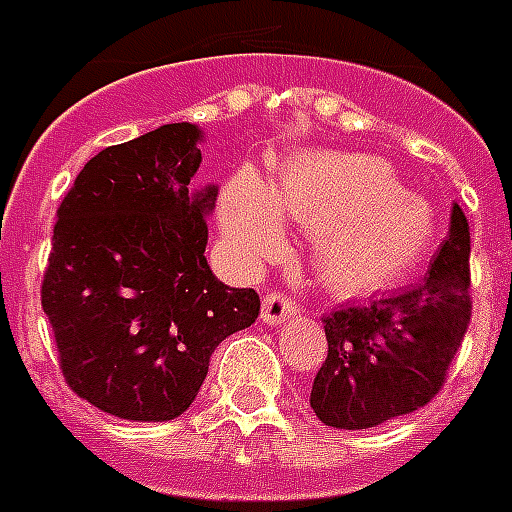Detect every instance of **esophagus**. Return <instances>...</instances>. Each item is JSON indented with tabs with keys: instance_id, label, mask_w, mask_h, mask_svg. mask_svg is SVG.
Returning a JSON list of instances; mask_svg holds the SVG:
<instances>
[{
	"instance_id": "34e87169",
	"label": "esophagus",
	"mask_w": 512,
	"mask_h": 512,
	"mask_svg": "<svg viewBox=\"0 0 512 512\" xmlns=\"http://www.w3.org/2000/svg\"><path fill=\"white\" fill-rule=\"evenodd\" d=\"M260 316H263L265 324L276 327L281 321L297 316V303L292 300V295H287V292H268V295L263 297V313H260Z\"/></svg>"
}]
</instances>
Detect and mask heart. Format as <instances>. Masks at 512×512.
Listing matches in <instances>:
<instances>
[{
    "label": "heart",
    "mask_w": 512,
    "mask_h": 512,
    "mask_svg": "<svg viewBox=\"0 0 512 512\" xmlns=\"http://www.w3.org/2000/svg\"><path fill=\"white\" fill-rule=\"evenodd\" d=\"M313 231V260L340 295H372L406 279L433 244V212L388 162L366 154H297L271 188L252 172L225 185L220 220L249 260L284 247V223Z\"/></svg>",
    "instance_id": "obj_1"
}]
</instances>
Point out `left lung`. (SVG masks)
Masks as SVG:
<instances>
[{
	"instance_id": "obj_1",
	"label": "left lung",
	"mask_w": 512,
	"mask_h": 512,
	"mask_svg": "<svg viewBox=\"0 0 512 512\" xmlns=\"http://www.w3.org/2000/svg\"><path fill=\"white\" fill-rule=\"evenodd\" d=\"M470 316V231L454 204L449 236L422 284L321 319L329 350L311 390L316 417L364 430L425 406L444 388Z\"/></svg>"
}]
</instances>
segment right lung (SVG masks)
Listing matches in <instances>:
<instances>
[{
    "mask_svg": "<svg viewBox=\"0 0 512 512\" xmlns=\"http://www.w3.org/2000/svg\"><path fill=\"white\" fill-rule=\"evenodd\" d=\"M201 132L164 124L84 164L58 207L42 308L76 396L138 422L193 404L215 348L255 324L260 295L209 271L215 188L191 193Z\"/></svg>",
    "mask_w": 512,
    "mask_h": 512,
    "instance_id": "add662e5",
    "label": "right lung"
}]
</instances>
